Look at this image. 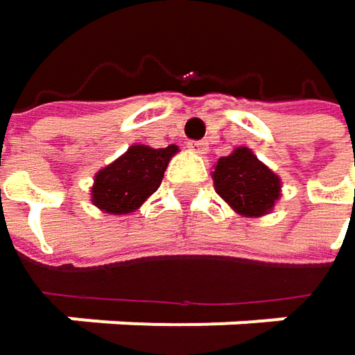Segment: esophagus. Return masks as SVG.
<instances>
[{"instance_id": "34e87169", "label": "esophagus", "mask_w": 355, "mask_h": 355, "mask_svg": "<svg viewBox=\"0 0 355 355\" xmlns=\"http://www.w3.org/2000/svg\"><path fill=\"white\" fill-rule=\"evenodd\" d=\"M187 148H189L193 154H199V156L207 154V141H189Z\"/></svg>"}]
</instances>
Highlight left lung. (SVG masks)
I'll return each mask as SVG.
<instances>
[{"label":"left lung","instance_id":"left-lung-1","mask_svg":"<svg viewBox=\"0 0 355 355\" xmlns=\"http://www.w3.org/2000/svg\"><path fill=\"white\" fill-rule=\"evenodd\" d=\"M211 178L216 193L245 218L271 214L282 197V178L245 146L222 156L214 164Z\"/></svg>","mask_w":355,"mask_h":355}]
</instances>
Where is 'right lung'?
<instances>
[{
	"label": "right lung",
	"mask_w": 355,
	"mask_h": 355,
	"mask_svg": "<svg viewBox=\"0 0 355 355\" xmlns=\"http://www.w3.org/2000/svg\"><path fill=\"white\" fill-rule=\"evenodd\" d=\"M178 146L150 148L133 144L114 162L94 175L90 187L92 203L110 216H127L137 211L150 195H154L164 178V171Z\"/></svg>",
	"instance_id": "1"
}]
</instances>
